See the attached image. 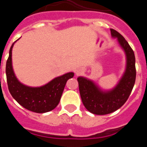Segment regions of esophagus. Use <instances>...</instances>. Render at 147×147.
<instances>
[{
	"label": "esophagus",
	"mask_w": 147,
	"mask_h": 147,
	"mask_svg": "<svg viewBox=\"0 0 147 147\" xmlns=\"http://www.w3.org/2000/svg\"><path fill=\"white\" fill-rule=\"evenodd\" d=\"M80 74V71H76V74L78 75V74Z\"/></svg>",
	"instance_id": "1"
}]
</instances>
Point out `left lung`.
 Returning <instances> with one entry per match:
<instances>
[{"label":"left lung","instance_id":"obj_1","mask_svg":"<svg viewBox=\"0 0 147 147\" xmlns=\"http://www.w3.org/2000/svg\"><path fill=\"white\" fill-rule=\"evenodd\" d=\"M111 35L117 37L127 56V67L124 74L114 89L102 91L86 78H77L80 96L85 108L96 115H106L120 108L127 102L134 87L136 77L134 51L124 37L115 30L110 28Z\"/></svg>","mask_w":147,"mask_h":147}]
</instances>
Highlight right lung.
Masks as SVG:
<instances>
[{
    "mask_svg": "<svg viewBox=\"0 0 147 147\" xmlns=\"http://www.w3.org/2000/svg\"><path fill=\"white\" fill-rule=\"evenodd\" d=\"M14 43L10 48L6 65V80L11 95L21 106L32 112L43 113L54 110L60 101L66 82L74 74L67 73L39 88L26 86L18 81L12 69L11 50Z\"/></svg>",
    "mask_w": 147,
    "mask_h": 147,
    "instance_id": "add662e5",
    "label": "right lung"
}]
</instances>
